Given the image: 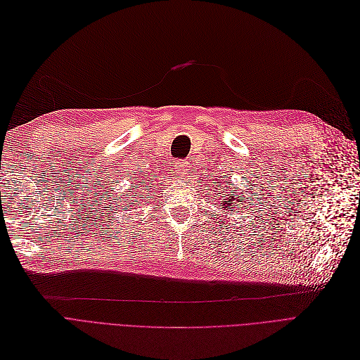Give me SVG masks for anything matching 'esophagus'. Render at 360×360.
Masks as SVG:
<instances>
[{
	"label": "esophagus",
	"instance_id": "1",
	"mask_svg": "<svg viewBox=\"0 0 360 360\" xmlns=\"http://www.w3.org/2000/svg\"><path fill=\"white\" fill-rule=\"evenodd\" d=\"M186 167H187V165H186V162H180V161H179V162H176V164H174L176 173H179V174H186V169H187Z\"/></svg>",
	"mask_w": 360,
	"mask_h": 360
}]
</instances>
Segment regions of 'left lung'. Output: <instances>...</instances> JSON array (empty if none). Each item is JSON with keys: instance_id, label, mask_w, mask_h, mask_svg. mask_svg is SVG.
Masks as SVG:
<instances>
[{"instance_id": "left-lung-1", "label": "left lung", "mask_w": 360, "mask_h": 360, "mask_svg": "<svg viewBox=\"0 0 360 360\" xmlns=\"http://www.w3.org/2000/svg\"><path fill=\"white\" fill-rule=\"evenodd\" d=\"M217 183V181H215ZM227 184H229V181H227ZM217 187H218V192L221 191V193H224V196H222V198H224V199H222L221 200V203L222 205H219V207L221 208H224V210H227V211H238V210H240V205H238V203H242V199L240 198H237V192L236 191H233V189H222V186L221 184H217ZM246 203V202H245ZM243 205V203H242ZM248 208V207H246Z\"/></svg>"}]
</instances>
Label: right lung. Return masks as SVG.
<instances>
[{
    "mask_svg": "<svg viewBox=\"0 0 360 360\" xmlns=\"http://www.w3.org/2000/svg\"><path fill=\"white\" fill-rule=\"evenodd\" d=\"M139 183H142V181H139ZM141 188L143 189L142 191H140ZM148 189H149V187H148V186H143V184H141V186L138 187V189H136V192H139V193H136V195H134V196H136L134 202H138V203H134V205H139V199H138V196H139V195H143V192H145V191H148ZM129 191H134V186H131V189H129ZM148 192H149V191H148ZM134 205H133V207H134ZM124 210H127V207H126Z\"/></svg>",
    "mask_w": 360,
    "mask_h": 360,
    "instance_id": "right-lung-1",
    "label": "right lung"
}]
</instances>
